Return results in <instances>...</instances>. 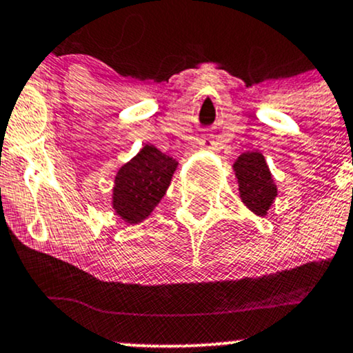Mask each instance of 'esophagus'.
I'll list each match as a JSON object with an SVG mask.
<instances>
[{
  "mask_svg": "<svg viewBox=\"0 0 353 353\" xmlns=\"http://www.w3.org/2000/svg\"><path fill=\"white\" fill-rule=\"evenodd\" d=\"M200 147L205 148V150H214V147H216V143H214L213 137L203 135L201 140H200Z\"/></svg>",
  "mask_w": 353,
  "mask_h": 353,
  "instance_id": "34e87169",
  "label": "esophagus"
}]
</instances>
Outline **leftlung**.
Here are the masks:
<instances>
[{"label": "left lung", "instance_id": "8db88e82", "mask_svg": "<svg viewBox=\"0 0 353 353\" xmlns=\"http://www.w3.org/2000/svg\"><path fill=\"white\" fill-rule=\"evenodd\" d=\"M234 172L244 205L256 214L264 216L277 193L264 157L259 152L243 153L236 160Z\"/></svg>", "mask_w": 353, "mask_h": 353}]
</instances>
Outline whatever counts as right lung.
I'll return each instance as SVG.
<instances>
[{
	"label": "right lung",
	"mask_w": 353,
	"mask_h": 353,
	"mask_svg": "<svg viewBox=\"0 0 353 353\" xmlns=\"http://www.w3.org/2000/svg\"><path fill=\"white\" fill-rule=\"evenodd\" d=\"M175 168L176 161L172 157L145 145L115 176V211L128 223L142 221L163 198Z\"/></svg>",
	"instance_id": "obj_1"
}]
</instances>
